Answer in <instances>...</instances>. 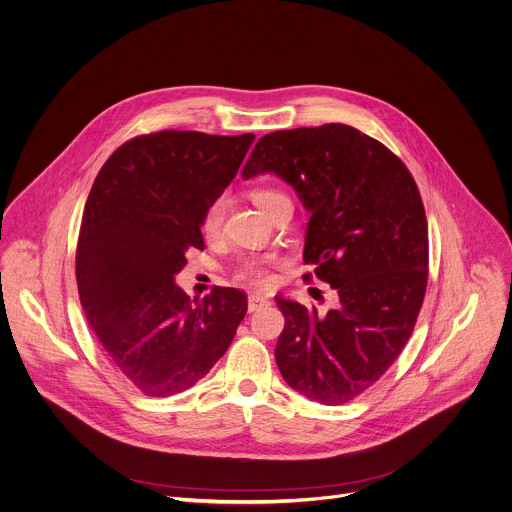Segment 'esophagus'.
I'll return each instance as SVG.
<instances>
[{"mask_svg": "<svg viewBox=\"0 0 512 512\" xmlns=\"http://www.w3.org/2000/svg\"><path fill=\"white\" fill-rule=\"evenodd\" d=\"M268 304H270V298H266L262 294H250L248 296V311L250 313L260 311V309H264V306H268Z\"/></svg>", "mask_w": 512, "mask_h": 512, "instance_id": "obj_1", "label": "esophagus"}]
</instances>
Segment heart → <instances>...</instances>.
Instances as JSON below:
<instances>
[{
	"mask_svg": "<svg viewBox=\"0 0 512 512\" xmlns=\"http://www.w3.org/2000/svg\"><path fill=\"white\" fill-rule=\"evenodd\" d=\"M252 201L256 206L270 218L280 206L284 203H290L288 195L276 187L270 185H260L254 187L250 191ZM226 208H228V199L224 195L216 197L210 201V206L206 208L201 216V232L206 234L208 238H218L224 226V216H226ZM278 264L276 258H244L238 266H236V278L250 284V286H258V288H266L272 284L274 276H272V268Z\"/></svg>",
	"mask_w": 512,
	"mask_h": 512,
	"instance_id": "b5f03b06",
	"label": "heart"
}]
</instances>
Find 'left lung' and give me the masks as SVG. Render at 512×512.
Returning <instances> with one entry per match:
<instances>
[{
  "label": "left lung",
  "instance_id": "left-lung-1",
  "mask_svg": "<svg viewBox=\"0 0 512 512\" xmlns=\"http://www.w3.org/2000/svg\"><path fill=\"white\" fill-rule=\"evenodd\" d=\"M266 171L313 214L304 264L339 294L327 315L276 296L284 315L276 365L298 393L343 405L393 365L414 333L430 260L422 195L397 155L341 123L264 135L242 175Z\"/></svg>",
  "mask_w": 512,
  "mask_h": 512
}]
</instances>
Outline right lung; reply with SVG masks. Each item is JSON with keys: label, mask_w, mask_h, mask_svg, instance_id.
<instances>
[{"label": "right lung", "mask_w": 512, "mask_h": 512, "mask_svg": "<svg viewBox=\"0 0 512 512\" xmlns=\"http://www.w3.org/2000/svg\"><path fill=\"white\" fill-rule=\"evenodd\" d=\"M252 141V133L139 135L92 183L76 244L78 296L107 361L149 397L206 377L246 317L242 290L216 286L193 304L173 276L187 250H203L201 216Z\"/></svg>", "instance_id": "obj_1"}]
</instances>
